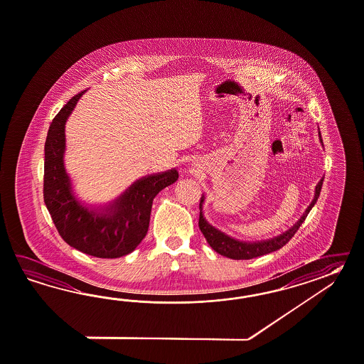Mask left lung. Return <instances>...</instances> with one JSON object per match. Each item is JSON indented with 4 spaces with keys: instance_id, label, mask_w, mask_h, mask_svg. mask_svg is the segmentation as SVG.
Segmentation results:
<instances>
[{
    "instance_id": "obj_1",
    "label": "left lung",
    "mask_w": 364,
    "mask_h": 364,
    "mask_svg": "<svg viewBox=\"0 0 364 364\" xmlns=\"http://www.w3.org/2000/svg\"><path fill=\"white\" fill-rule=\"evenodd\" d=\"M319 137H321V133H319ZM322 142V140H321ZM322 183H323V178L318 182L317 187H316V196L313 202L309 205L305 214L301 216L297 223L294 224L291 228H289L287 232L282 233L277 237H273L269 240H264V242H239L233 237H230L228 235L219 231L218 228L213 227L211 224L208 223L205 219V216L202 214V203L205 200V198L202 196L200 198V214H199V228L202 233L205 235V240L210 244V247L214 250L215 252H218L219 255L225 256V257H230L233 260H250L253 257H259L262 255H267L270 252L277 251L282 248L287 242H289L290 239L294 236V233L299 231L301 224L305 222L306 216H308L310 210L313 208V205H316V202L318 200V196L321 194V188H322Z\"/></svg>"
}]
</instances>
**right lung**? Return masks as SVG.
I'll return each mask as SVG.
<instances>
[{
  "mask_svg": "<svg viewBox=\"0 0 364 364\" xmlns=\"http://www.w3.org/2000/svg\"><path fill=\"white\" fill-rule=\"evenodd\" d=\"M85 90L58 112L45 142L43 199L62 239L75 250L100 259H117L134 251L149 228L153 199L178 179L176 168L136 181L113 203L99 210L82 205L71 190L63 162L65 125Z\"/></svg>",
  "mask_w": 364,
  "mask_h": 364,
  "instance_id": "right-lung-1",
  "label": "right lung"
}]
</instances>
